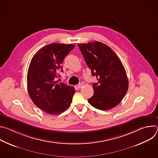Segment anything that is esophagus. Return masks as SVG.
<instances>
[{
    "mask_svg": "<svg viewBox=\"0 0 158 158\" xmlns=\"http://www.w3.org/2000/svg\"><path fill=\"white\" fill-rule=\"evenodd\" d=\"M82 85H83V82H80L79 84H78V85H77V88L78 89H80V88H81V87L82 86Z\"/></svg>",
    "mask_w": 158,
    "mask_h": 158,
    "instance_id": "1",
    "label": "esophagus"
}]
</instances>
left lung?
Wrapping results in <instances>:
<instances>
[{
  "mask_svg": "<svg viewBox=\"0 0 158 158\" xmlns=\"http://www.w3.org/2000/svg\"><path fill=\"white\" fill-rule=\"evenodd\" d=\"M77 46L93 76L94 94L87 101L96 109L105 110L116 106L127 93L129 83L121 60L107 45L94 41Z\"/></svg>",
  "mask_w": 158,
  "mask_h": 158,
  "instance_id": "obj_1",
  "label": "left lung"
}]
</instances>
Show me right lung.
I'll return each instance as SVG.
<instances>
[{
    "label": "right lung",
    "instance_id": "obj_1",
    "mask_svg": "<svg viewBox=\"0 0 158 158\" xmlns=\"http://www.w3.org/2000/svg\"><path fill=\"white\" fill-rule=\"evenodd\" d=\"M75 47L53 43L42 48L33 56L27 76V91L32 102L45 112L57 115L71 106L76 92L73 86L56 81L63 72L62 63Z\"/></svg>",
    "mask_w": 158,
    "mask_h": 158
}]
</instances>
